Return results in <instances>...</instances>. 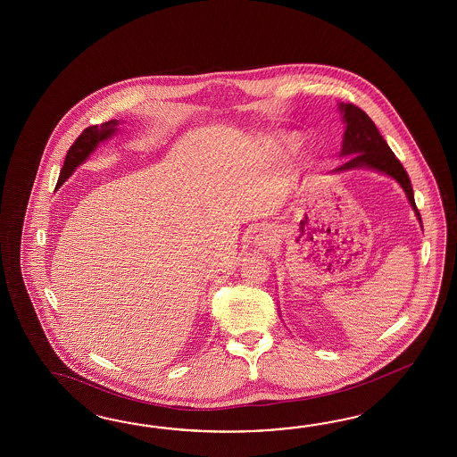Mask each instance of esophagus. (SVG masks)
<instances>
[{"instance_id":"34e87169","label":"esophagus","mask_w":457,"mask_h":457,"mask_svg":"<svg viewBox=\"0 0 457 457\" xmlns=\"http://www.w3.org/2000/svg\"><path fill=\"white\" fill-rule=\"evenodd\" d=\"M266 237H268V236H266V233H262V231H258V235H256V237H254V243H256V245H266Z\"/></svg>"}]
</instances>
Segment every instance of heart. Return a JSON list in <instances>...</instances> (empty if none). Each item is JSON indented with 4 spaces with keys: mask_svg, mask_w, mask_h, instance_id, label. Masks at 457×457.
<instances>
[{
    "mask_svg": "<svg viewBox=\"0 0 457 457\" xmlns=\"http://www.w3.org/2000/svg\"><path fill=\"white\" fill-rule=\"evenodd\" d=\"M279 145H281V148H283L286 153L293 151V149L297 146L296 139H293V137H284V139H281Z\"/></svg>",
    "mask_w": 457,
    "mask_h": 457,
    "instance_id": "b5f03b06",
    "label": "heart"
}]
</instances>
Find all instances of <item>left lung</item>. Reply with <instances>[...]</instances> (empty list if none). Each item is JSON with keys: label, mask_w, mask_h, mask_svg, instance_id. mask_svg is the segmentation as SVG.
Wrapping results in <instances>:
<instances>
[{"label": "left lung", "mask_w": 457, "mask_h": 457, "mask_svg": "<svg viewBox=\"0 0 457 457\" xmlns=\"http://www.w3.org/2000/svg\"><path fill=\"white\" fill-rule=\"evenodd\" d=\"M337 110L341 112V120L345 123V135L339 156L347 161L339 168L333 170L331 174L347 173L354 170H370L393 178L395 183L404 189L407 201L422 228L411 179L403 164L395 158V153L387 146L376 124L372 123V120L366 112L359 110L354 104L337 103Z\"/></svg>", "instance_id": "left-lung-1"}]
</instances>
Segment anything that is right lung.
<instances>
[{"instance_id":"obj_1","label":"right lung","mask_w":457,"mask_h":457,"mask_svg":"<svg viewBox=\"0 0 457 457\" xmlns=\"http://www.w3.org/2000/svg\"><path fill=\"white\" fill-rule=\"evenodd\" d=\"M120 123H123V121L110 120V121L99 124V126L98 124L89 126L79 135V137L74 141L73 146L68 149L66 160L62 164V174H60L58 185H56L58 187L78 170V166H81L85 161H87V158L98 149L101 143L112 139V136L120 131Z\"/></svg>"}]
</instances>
